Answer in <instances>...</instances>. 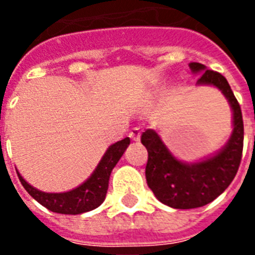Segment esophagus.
Listing matches in <instances>:
<instances>
[{
	"mask_svg": "<svg viewBox=\"0 0 255 255\" xmlns=\"http://www.w3.org/2000/svg\"><path fill=\"white\" fill-rule=\"evenodd\" d=\"M140 135H141V131H140L139 128H133L131 132H129V137H131L133 141H139L140 140Z\"/></svg>",
	"mask_w": 255,
	"mask_h": 255,
	"instance_id": "esophagus-1",
	"label": "esophagus"
}]
</instances>
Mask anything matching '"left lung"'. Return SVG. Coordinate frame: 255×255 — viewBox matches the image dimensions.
Instances as JSON below:
<instances>
[{"mask_svg":"<svg viewBox=\"0 0 255 255\" xmlns=\"http://www.w3.org/2000/svg\"><path fill=\"white\" fill-rule=\"evenodd\" d=\"M190 70L202 73L197 85H209L221 90L233 110V132L229 141L212 157L184 163L174 157L157 132L145 129L141 143L148 151L145 167L147 184L156 198L174 209H193L209 204L230 185L237 174L244 149V120L240 103L226 78L217 71L206 70L201 63L192 62Z\"/></svg>","mask_w":255,"mask_h":255,"instance_id":"1","label":"left lung"}]
</instances>
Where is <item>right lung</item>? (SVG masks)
Instances as JSON below:
<instances>
[{"label": "right lung", "instance_id": "add662e5", "mask_svg": "<svg viewBox=\"0 0 255 255\" xmlns=\"http://www.w3.org/2000/svg\"><path fill=\"white\" fill-rule=\"evenodd\" d=\"M129 145V137L120 140L108 148L104 156L95 168L94 173L82 185L65 193H46L38 190L23 180L19 172L18 178L27 193L37 200L41 205L51 212L61 214H81L95 209L104 201L108 189V180L124 151Z\"/></svg>", "mask_w": 255, "mask_h": 255}]
</instances>
